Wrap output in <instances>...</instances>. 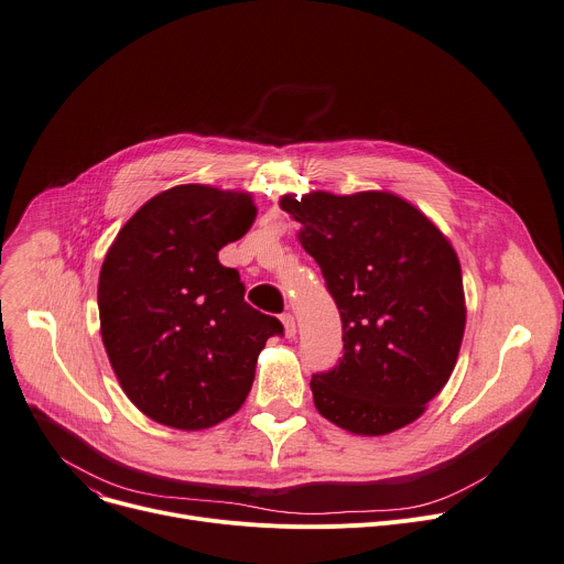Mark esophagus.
Returning a JSON list of instances; mask_svg holds the SVG:
<instances>
[{"mask_svg": "<svg viewBox=\"0 0 564 564\" xmlns=\"http://www.w3.org/2000/svg\"><path fill=\"white\" fill-rule=\"evenodd\" d=\"M281 322H283V328H285V337H288V339L294 337V335H296V322H294V317H292L290 313H285V315H281Z\"/></svg>", "mask_w": 564, "mask_h": 564, "instance_id": "1", "label": "esophagus"}]
</instances>
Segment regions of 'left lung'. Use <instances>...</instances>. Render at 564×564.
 I'll list each match as a JSON object with an SVG mask.
<instances>
[{"instance_id": "obj_1", "label": "left lung", "mask_w": 564, "mask_h": 564, "mask_svg": "<svg viewBox=\"0 0 564 564\" xmlns=\"http://www.w3.org/2000/svg\"><path fill=\"white\" fill-rule=\"evenodd\" d=\"M341 317L344 355L311 380L319 414L380 436L414 423L449 380L466 328L464 276L449 240L384 191L281 197Z\"/></svg>"}]
</instances>
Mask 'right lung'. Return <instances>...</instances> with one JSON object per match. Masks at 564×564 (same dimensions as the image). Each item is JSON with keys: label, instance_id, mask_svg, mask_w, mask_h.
I'll return each mask as SVG.
<instances>
[{"label": "right lung", "instance_id": "right-lung-1", "mask_svg": "<svg viewBox=\"0 0 564 564\" xmlns=\"http://www.w3.org/2000/svg\"><path fill=\"white\" fill-rule=\"evenodd\" d=\"M256 218L249 193L173 186L123 225L98 276L100 335L132 404L175 430H204L245 402L276 317L245 301L218 251Z\"/></svg>", "mask_w": 564, "mask_h": 564}]
</instances>
